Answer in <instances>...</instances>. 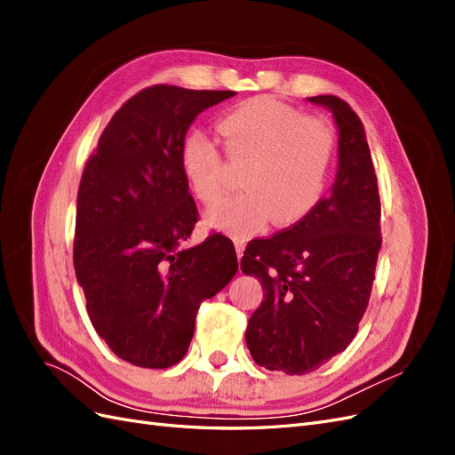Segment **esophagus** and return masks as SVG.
Wrapping results in <instances>:
<instances>
[{"label": "esophagus", "instance_id": "34e87169", "mask_svg": "<svg viewBox=\"0 0 455 455\" xmlns=\"http://www.w3.org/2000/svg\"><path fill=\"white\" fill-rule=\"evenodd\" d=\"M235 251H237V258L241 259L243 258V252H244V243L243 241H235Z\"/></svg>", "mask_w": 455, "mask_h": 455}]
</instances>
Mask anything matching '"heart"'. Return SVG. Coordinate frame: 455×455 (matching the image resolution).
I'll return each instance as SVG.
<instances>
[{"mask_svg":"<svg viewBox=\"0 0 455 455\" xmlns=\"http://www.w3.org/2000/svg\"><path fill=\"white\" fill-rule=\"evenodd\" d=\"M218 132L233 161H249L241 194L206 214L211 226L251 237L269 220L294 226L323 201L336 154V134L323 117L304 116L275 96H254L218 119ZM180 167L189 189L204 204L226 194V164L211 136L191 131L180 144Z\"/></svg>","mask_w":455,"mask_h":455,"instance_id":"obj_1","label":"heart"}]
</instances>
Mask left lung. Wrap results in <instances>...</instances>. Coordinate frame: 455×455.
Returning a JSON list of instances; mask_svg holds the SVG:
<instances>
[{"mask_svg": "<svg viewBox=\"0 0 455 455\" xmlns=\"http://www.w3.org/2000/svg\"><path fill=\"white\" fill-rule=\"evenodd\" d=\"M309 102L332 109L338 172L332 189L301 222L251 241L241 269L264 288L246 326L256 364L301 376L346 349L359 330L381 246V204L363 121L334 94Z\"/></svg>", "mask_w": 455, "mask_h": 455, "instance_id": "left-lung-1", "label": "left lung"}]
</instances>
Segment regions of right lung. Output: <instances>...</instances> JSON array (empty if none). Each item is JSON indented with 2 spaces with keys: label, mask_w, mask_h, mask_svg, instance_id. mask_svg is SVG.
Segmentation results:
<instances>
[{
  "label": "right lung",
  "mask_w": 455,
  "mask_h": 455,
  "mask_svg": "<svg viewBox=\"0 0 455 455\" xmlns=\"http://www.w3.org/2000/svg\"><path fill=\"white\" fill-rule=\"evenodd\" d=\"M233 94L142 89L108 123L81 176L76 277L94 330L134 366L180 363L199 306L237 273L233 243L220 233L184 246L199 212L180 167L191 123Z\"/></svg>",
  "instance_id": "obj_1"
}]
</instances>
